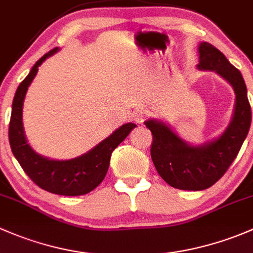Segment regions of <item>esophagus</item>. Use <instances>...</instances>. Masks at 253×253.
<instances>
[{"label": "esophagus", "mask_w": 253, "mask_h": 253, "mask_svg": "<svg viewBox=\"0 0 253 253\" xmlns=\"http://www.w3.org/2000/svg\"><path fill=\"white\" fill-rule=\"evenodd\" d=\"M148 116V112L146 111L144 108H140V109H136L134 113V121L135 123L137 124H142L145 122V119L147 118Z\"/></svg>", "instance_id": "1"}]
</instances>
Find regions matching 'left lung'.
<instances>
[{"mask_svg": "<svg viewBox=\"0 0 253 253\" xmlns=\"http://www.w3.org/2000/svg\"><path fill=\"white\" fill-rule=\"evenodd\" d=\"M197 51V69L217 73L235 93L228 126L215 139L191 144L165 121L151 118L145 122L152 132L151 158L161 178L175 189L190 191L208 189L222 178L238 156L251 126V107L241 73L211 43L200 42Z\"/></svg>", "mask_w": 253, "mask_h": 253, "instance_id": "left-lung-1", "label": "left lung"}]
</instances>
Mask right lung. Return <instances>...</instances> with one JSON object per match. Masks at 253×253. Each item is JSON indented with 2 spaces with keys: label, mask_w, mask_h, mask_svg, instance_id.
<instances>
[{
  "label": "right lung",
  "mask_w": 253,
  "mask_h": 253,
  "mask_svg": "<svg viewBox=\"0 0 253 253\" xmlns=\"http://www.w3.org/2000/svg\"><path fill=\"white\" fill-rule=\"evenodd\" d=\"M59 49V47L53 48L41 57L15 91L8 130L9 145L23 170L38 186L52 194L80 196L92 191L105 179L112 152L136 124H123L86 153L70 160H52L36 152L25 136L23 126V106L28 87L38 74L39 67Z\"/></svg>",
  "instance_id": "1"
}]
</instances>
